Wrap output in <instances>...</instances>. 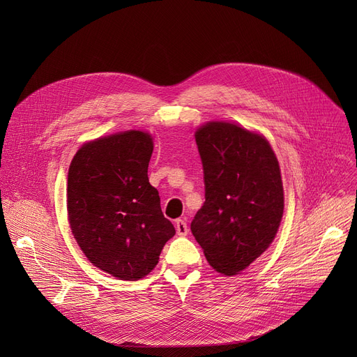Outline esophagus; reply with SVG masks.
I'll return each mask as SVG.
<instances>
[{"instance_id": "esophagus-1", "label": "esophagus", "mask_w": 357, "mask_h": 357, "mask_svg": "<svg viewBox=\"0 0 357 357\" xmlns=\"http://www.w3.org/2000/svg\"><path fill=\"white\" fill-rule=\"evenodd\" d=\"M175 227H176V233L178 236H186L188 234V226H186V222L183 220H176L175 222Z\"/></svg>"}]
</instances>
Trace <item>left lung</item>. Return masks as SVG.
<instances>
[{
  "label": "left lung",
  "instance_id": "obj_1",
  "mask_svg": "<svg viewBox=\"0 0 357 357\" xmlns=\"http://www.w3.org/2000/svg\"><path fill=\"white\" fill-rule=\"evenodd\" d=\"M205 202L191 231L220 273L246 269L273 241L284 214V186L269 142L224 121L195 133Z\"/></svg>",
  "mask_w": 357,
  "mask_h": 357
}]
</instances>
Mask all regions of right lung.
I'll return each instance as SVG.
<instances>
[{
    "mask_svg": "<svg viewBox=\"0 0 357 357\" xmlns=\"http://www.w3.org/2000/svg\"><path fill=\"white\" fill-rule=\"evenodd\" d=\"M152 136L139 130L85 143L68 172V217L72 234L93 266L137 280L158 265L175 236L165 218L147 167Z\"/></svg>",
    "mask_w": 357,
    "mask_h": 357,
    "instance_id": "right-lung-1",
    "label": "right lung"
}]
</instances>
